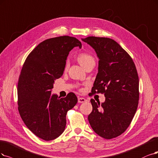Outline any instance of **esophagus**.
<instances>
[{
    "mask_svg": "<svg viewBox=\"0 0 158 158\" xmlns=\"http://www.w3.org/2000/svg\"><path fill=\"white\" fill-rule=\"evenodd\" d=\"M86 100H85V98H78V103H85L86 102Z\"/></svg>",
    "mask_w": 158,
    "mask_h": 158,
    "instance_id": "34e87169",
    "label": "esophagus"
}]
</instances>
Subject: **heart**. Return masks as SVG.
I'll use <instances>...</instances> for the list:
<instances>
[{
	"label": "heart",
	"instance_id": "b5f03b06",
	"mask_svg": "<svg viewBox=\"0 0 158 158\" xmlns=\"http://www.w3.org/2000/svg\"><path fill=\"white\" fill-rule=\"evenodd\" d=\"M77 60H78L79 64L83 68L86 65V64H88L89 63H90L92 61H94V58H93L91 55L87 54V53H85V52H83V53L79 54L77 57ZM68 62H67L66 66H68Z\"/></svg>",
	"mask_w": 158,
	"mask_h": 158
}]
</instances>
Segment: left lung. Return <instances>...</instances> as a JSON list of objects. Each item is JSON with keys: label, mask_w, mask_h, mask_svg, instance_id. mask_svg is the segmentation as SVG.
I'll use <instances>...</instances> for the list:
<instances>
[{"label": "left lung", "mask_w": 158, "mask_h": 158, "mask_svg": "<svg viewBox=\"0 0 158 158\" xmlns=\"http://www.w3.org/2000/svg\"><path fill=\"white\" fill-rule=\"evenodd\" d=\"M90 45L99 58L98 72L91 94L102 93L106 101L91 99L92 111L89 123L96 133L110 139L123 133L138 107L139 77L131 57L114 40L89 36L82 39Z\"/></svg>", "instance_id": "8db88e82"}]
</instances>
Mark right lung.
I'll return each mask as SVG.
<instances>
[{"label":"right lung","mask_w":158,"mask_h":158,"mask_svg":"<svg viewBox=\"0 0 158 158\" xmlns=\"http://www.w3.org/2000/svg\"><path fill=\"white\" fill-rule=\"evenodd\" d=\"M82 44L68 36L52 38L39 44L23 64L17 84L18 110L27 127L45 141L59 137L65 130L66 116L77 103L69 92L65 98L52 94L55 80L64 73L69 51Z\"/></svg>","instance_id":"1"}]
</instances>
